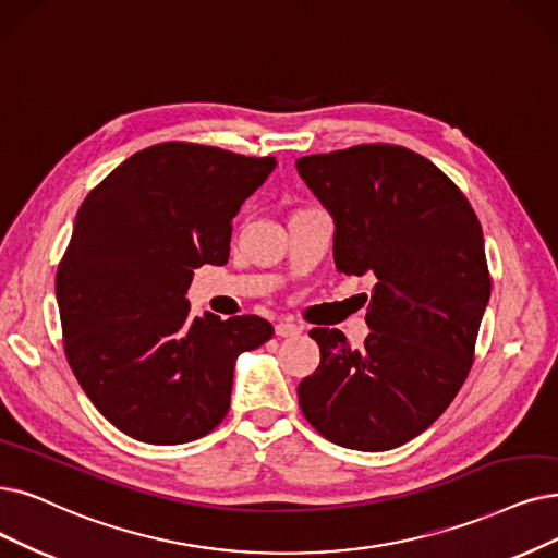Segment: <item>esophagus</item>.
I'll list each match as a JSON object with an SVG mask.
<instances>
[{"mask_svg": "<svg viewBox=\"0 0 558 558\" xmlns=\"http://www.w3.org/2000/svg\"><path fill=\"white\" fill-rule=\"evenodd\" d=\"M275 331H277V337H283V339H293V337H298V333H300V327H298L295 323L281 320V323H277V325H275Z\"/></svg>", "mask_w": 558, "mask_h": 558, "instance_id": "1", "label": "esophagus"}]
</instances>
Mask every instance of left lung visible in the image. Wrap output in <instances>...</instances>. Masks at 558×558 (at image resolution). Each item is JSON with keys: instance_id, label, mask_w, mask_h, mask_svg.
Segmentation results:
<instances>
[{"instance_id": "1", "label": "left lung", "mask_w": 558, "mask_h": 558, "mask_svg": "<svg viewBox=\"0 0 558 558\" xmlns=\"http://www.w3.org/2000/svg\"><path fill=\"white\" fill-rule=\"evenodd\" d=\"M333 219L341 275H373L368 339L316 327L320 364L298 387L306 421L354 451H389L439 418L474 362L489 302L478 219L430 160L362 144L295 162Z\"/></svg>"}]
</instances>
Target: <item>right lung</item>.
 Here are the masks:
<instances>
[{
	"label": "right lung",
	"instance_id": "obj_1",
	"mask_svg": "<svg viewBox=\"0 0 558 558\" xmlns=\"http://www.w3.org/2000/svg\"><path fill=\"white\" fill-rule=\"evenodd\" d=\"M275 158L167 142L88 192L57 270L69 364L98 412L132 439L185 444L231 405L235 362L272 339L258 316H190L194 270L229 260L231 221Z\"/></svg>",
	"mask_w": 558,
	"mask_h": 558
}]
</instances>
